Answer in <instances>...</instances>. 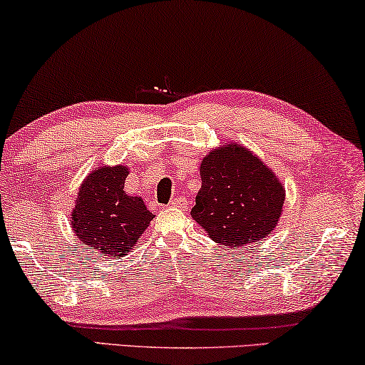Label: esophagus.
I'll return each instance as SVG.
<instances>
[{
  "mask_svg": "<svg viewBox=\"0 0 365 365\" xmlns=\"http://www.w3.org/2000/svg\"><path fill=\"white\" fill-rule=\"evenodd\" d=\"M187 198L183 197H175L170 201V206H173V208H187Z\"/></svg>",
  "mask_w": 365,
  "mask_h": 365,
  "instance_id": "34e87169",
  "label": "esophagus"
}]
</instances>
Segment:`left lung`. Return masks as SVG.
<instances>
[{
    "instance_id": "1",
    "label": "left lung",
    "mask_w": 365,
    "mask_h": 365,
    "mask_svg": "<svg viewBox=\"0 0 365 365\" xmlns=\"http://www.w3.org/2000/svg\"><path fill=\"white\" fill-rule=\"evenodd\" d=\"M192 216L221 246L260 241L277 226L285 192L264 162L239 145L210 152Z\"/></svg>"
}]
</instances>
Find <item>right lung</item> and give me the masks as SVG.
Instances as JSON below:
<instances>
[{
	"label": "right lung",
	"mask_w": 365,
	"mask_h": 365,
	"mask_svg": "<svg viewBox=\"0 0 365 365\" xmlns=\"http://www.w3.org/2000/svg\"><path fill=\"white\" fill-rule=\"evenodd\" d=\"M128 168H98L81 185L72 227L86 249L123 257L138 242L154 215L144 201L124 192Z\"/></svg>",
	"instance_id": "obj_1"
}]
</instances>
